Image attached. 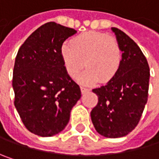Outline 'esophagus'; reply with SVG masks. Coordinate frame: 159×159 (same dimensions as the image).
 Returning a JSON list of instances; mask_svg holds the SVG:
<instances>
[{"mask_svg": "<svg viewBox=\"0 0 159 159\" xmlns=\"http://www.w3.org/2000/svg\"><path fill=\"white\" fill-rule=\"evenodd\" d=\"M88 91H89L88 88L84 87V86H81V92H82V94H85V93H87Z\"/></svg>", "mask_w": 159, "mask_h": 159, "instance_id": "esophagus-1", "label": "esophagus"}]
</instances>
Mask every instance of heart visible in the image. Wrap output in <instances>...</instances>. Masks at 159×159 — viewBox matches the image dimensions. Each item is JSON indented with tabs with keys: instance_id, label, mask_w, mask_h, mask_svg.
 <instances>
[{
	"instance_id": "heart-1",
	"label": "heart",
	"mask_w": 159,
	"mask_h": 159,
	"mask_svg": "<svg viewBox=\"0 0 159 159\" xmlns=\"http://www.w3.org/2000/svg\"><path fill=\"white\" fill-rule=\"evenodd\" d=\"M61 55L66 72L72 78L78 76L85 66L87 69L79 76L85 84H94L99 80L106 83L118 73L121 64V49L117 40L106 34L88 31L63 43Z\"/></svg>"
}]
</instances>
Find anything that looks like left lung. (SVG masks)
I'll return each instance as SVG.
<instances>
[{"label":"left lung","mask_w":159,"mask_h":159,"mask_svg":"<svg viewBox=\"0 0 159 159\" xmlns=\"http://www.w3.org/2000/svg\"><path fill=\"white\" fill-rule=\"evenodd\" d=\"M122 52L117 75L105 85L93 89L98 97L91 111L97 132L108 138L130 134L138 124L147 102L150 72L137 44L121 30L111 27Z\"/></svg>","instance_id":"8db88e82"}]
</instances>
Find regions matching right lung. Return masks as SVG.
<instances>
[{
    "label": "right lung",
    "instance_id": "1",
    "mask_svg": "<svg viewBox=\"0 0 159 159\" xmlns=\"http://www.w3.org/2000/svg\"><path fill=\"white\" fill-rule=\"evenodd\" d=\"M76 32L49 22L33 32L17 52L15 106L25 128L39 136L61 133L81 98L79 85L66 72L61 55L62 43Z\"/></svg>",
    "mask_w": 159,
    "mask_h": 159
}]
</instances>
